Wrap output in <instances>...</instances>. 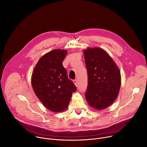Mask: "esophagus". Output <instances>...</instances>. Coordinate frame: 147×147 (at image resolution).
Instances as JSON below:
<instances>
[{
  "label": "esophagus",
  "instance_id": "1",
  "mask_svg": "<svg viewBox=\"0 0 147 147\" xmlns=\"http://www.w3.org/2000/svg\"><path fill=\"white\" fill-rule=\"evenodd\" d=\"M73 83L74 84V85H75L76 87L78 86V82H77V80H74L73 81Z\"/></svg>",
  "mask_w": 147,
  "mask_h": 147
}]
</instances>
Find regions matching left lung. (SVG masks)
Returning <instances> with one entry per match:
<instances>
[{"label":"left lung","instance_id":"1","mask_svg":"<svg viewBox=\"0 0 147 147\" xmlns=\"http://www.w3.org/2000/svg\"><path fill=\"white\" fill-rule=\"evenodd\" d=\"M83 52L88 78L86 100L96 110L104 109L111 105L118 96L121 85L120 70L102 48L88 47Z\"/></svg>","mask_w":147,"mask_h":147}]
</instances>
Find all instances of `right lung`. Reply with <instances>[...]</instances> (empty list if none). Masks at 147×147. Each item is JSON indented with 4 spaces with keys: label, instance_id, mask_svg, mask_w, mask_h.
Listing matches in <instances>:
<instances>
[{
    "label": "right lung",
    "instance_id": "obj_1",
    "mask_svg": "<svg viewBox=\"0 0 147 147\" xmlns=\"http://www.w3.org/2000/svg\"><path fill=\"white\" fill-rule=\"evenodd\" d=\"M64 49H54L42 56L32 71L33 90L44 107L60 112L67 109L73 92L77 90L69 79L62 61L67 55Z\"/></svg>",
    "mask_w": 147,
    "mask_h": 147
}]
</instances>
